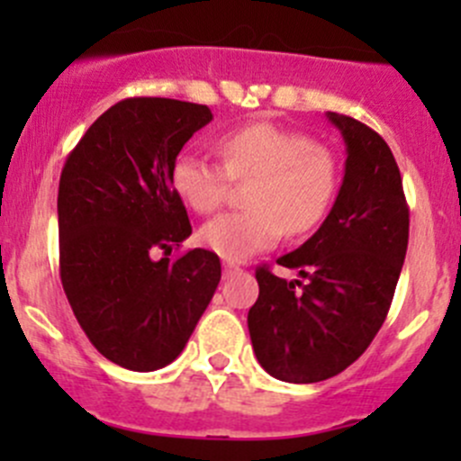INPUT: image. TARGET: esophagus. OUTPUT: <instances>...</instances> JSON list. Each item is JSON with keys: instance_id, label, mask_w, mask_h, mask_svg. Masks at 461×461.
<instances>
[{"instance_id": "1", "label": "esophagus", "mask_w": 461, "mask_h": 461, "mask_svg": "<svg viewBox=\"0 0 461 461\" xmlns=\"http://www.w3.org/2000/svg\"><path fill=\"white\" fill-rule=\"evenodd\" d=\"M222 267H225V274H227V276H230V274H236V272H239V265H236L234 263V260H225V263H222Z\"/></svg>"}]
</instances>
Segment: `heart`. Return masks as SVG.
<instances>
[{
	"label": "heart",
	"mask_w": 461,
	"mask_h": 461,
	"mask_svg": "<svg viewBox=\"0 0 461 461\" xmlns=\"http://www.w3.org/2000/svg\"><path fill=\"white\" fill-rule=\"evenodd\" d=\"M222 165L180 153L171 167V185L194 212L218 209L231 180H249L248 209L212 218L201 240L222 258L243 260L269 249L283 230L308 234L332 207L341 185L337 156L305 133L254 122L222 133L216 142Z\"/></svg>",
	"instance_id": "1"
}]
</instances>
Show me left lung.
Returning <instances> with one entry per match:
<instances>
[{
    "mask_svg": "<svg viewBox=\"0 0 461 461\" xmlns=\"http://www.w3.org/2000/svg\"><path fill=\"white\" fill-rule=\"evenodd\" d=\"M328 118L346 142V174L323 225L276 260L301 278L257 267L248 328L269 375L314 384L355 364L384 325L408 248V204L393 151L348 115Z\"/></svg>",
    "mask_w": 461,
    "mask_h": 461,
    "instance_id": "8db88e82",
    "label": "left lung"
}]
</instances>
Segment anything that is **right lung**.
I'll use <instances>...</instances> for the list:
<instances>
[{
    "label": "right lung",
    "mask_w": 461,
    "mask_h": 461,
    "mask_svg": "<svg viewBox=\"0 0 461 461\" xmlns=\"http://www.w3.org/2000/svg\"><path fill=\"white\" fill-rule=\"evenodd\" d=\"M209 122L204 104L127 97L86 129L59 176L67 299L95 350L136 373L183 352L221 281V258L209 249L153 258L192 234L171 167Z\"/></svg>",
    "instance_id": "add662e5"
}]
</instances>
